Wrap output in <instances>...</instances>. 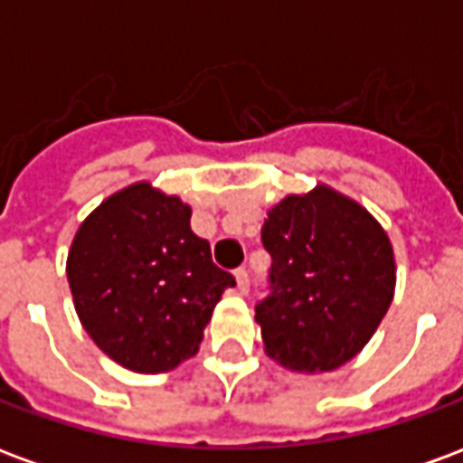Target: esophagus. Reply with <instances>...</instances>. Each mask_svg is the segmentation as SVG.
<instances>
[{
  "mask_svg": "<svg viewBox=\"0 0 463 463\" xmlns=\"http://www.w3.org/2000/svg\"><path fill=\"white\" fill-rule=\"evenodd\" d=\"M235 282H238V290L248 292V285H250V282H248V270H245V268H238V270H235Z\"/></svg>",
  "mask_w": 463,
  "mask_h": 463,
  "instance_id": "esophagus-1",
  "label": "esophagus"
}]
</instances>
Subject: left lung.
<instances>
[{
  "mask_svg": "<svg viewBox=\"0 0 463 463\" xmlns=\"http://www.w3.org/2000/svg\"><path fill=\"white\" fill-rule=\"evenodd\" d=\"M262 245L272 295L255 307L262 349L300 374L347 364L384 320L397 288L394 248L382 222L327 183L275 203Z\"/></svg>",
  "mask_w": 463,
  "mask_h": 463,
  "instance_id": "left-lung-1",
  "label": "left lung"
}]
</instances>
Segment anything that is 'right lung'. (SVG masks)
Wrapping results in <instances>:
<instances>
[{
    "mask_svg": "<svg viewBox=\"0 0 463 463\" xmlns=\"http://www.w3.org/2000/svg\"><path fill=\"white\" fill-rule=\"evenodd\" d=\"M191 213L178 195L136 181L99 203L69 248L66 278L84 330L138 374L195 357L215 305L235 285L191 231Z\"/></svg>",
    "mask_w": 463,
    "mask_h": 463,
    "instance_id": "add662e5",
    "label": "right lung"
}]
</instances>
